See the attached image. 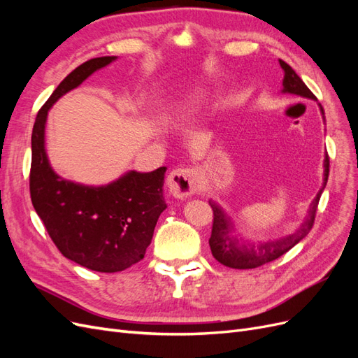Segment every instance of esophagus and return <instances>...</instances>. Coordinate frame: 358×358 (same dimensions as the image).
Segmentation results:
<instances>
[{
  "label": "esophagus",
  "mask_w": 358,
  "mask_h": 358,
  "mask_svg": "<svg viewBox=\"0 0 358 358\" xmlns=\"http://www.w3.org/2000/svg\"><path fill=\"white\" fill-rule=\"evenodd\" d=\"M199 173L196 169H176L167 178L169 191L176 199H187L197 191Z\"/></svg>",
  "instance_id": "obj_1"
}]
</instances>
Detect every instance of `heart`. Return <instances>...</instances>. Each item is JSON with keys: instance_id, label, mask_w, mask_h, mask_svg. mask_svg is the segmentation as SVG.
I'll return each mask as SVG.
<instances>
[{"instance_id": "obj_1", "label": "heart", "mask_w": 358, "mask_h": 358, "mask_svg": "<svg viewBox=\"0 0 358 358\" xmlns=\"http://www.w3.org/2000/svg\"><path fill=\"white\" fill-rule=\"evenodd\" d=\"M196 103H197V100H189V101H187L185 104L178 106V107H173V109H170V112L167 113V116H169V117H180V116H185V115H188V113L194 109V106H196Z\"/></svg>"}]
</instances>
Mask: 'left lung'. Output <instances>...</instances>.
Segmentation results:
<instances>
[{
    "mask_svg": "<svg viewBox=\"0 0 358 358\" xmlns=\"http://www.w3.org/2000/svg\"><path fill=\"white\" fill-rule=\"evenodd\" d=\"M280 69L284 70V80H282V94H292V95H299L303 96V99H309V100H315V95H313L308 86L305 85L297 73L292 70L287 62L282 59H279ZM320 106V110L322 115V121H326L324 117V109L322 106ZM329 155L326 154L324 157V179H322V187L318 191L315 199L312 200L309 210L305 221L300 224L299 229L291 233L288 236L279 237V239L273 241H267V242H242V239H237V236H234L236 229H234V221L230 218L227 212L221 208V206L209 200L210 208L213 210V225H212V234L209 239L210 245V251L215 259L227 267L231 268H255L263 266L266 263L273 262V259L279 258L280 255H284L288 252L292 246H296L301 239H305L308 233L310 231L313 221H315V213L318 208V201L321 194L327 185V179H329Z\"/></svg>",
    "mask_w": 358,
    "mask_h": 358,
    "instance_id": "left-lung-1",
    "label": "left lung"
}]
</instances>
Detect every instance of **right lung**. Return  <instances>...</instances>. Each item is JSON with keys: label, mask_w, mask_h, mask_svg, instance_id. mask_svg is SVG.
<instances>
[{"label": "right lung", "mask_w": 358, "mask_h": 358, "mask_svg": "<svg viewBox=\"0 0 358 358\" xmlns=\"http://www.w3.org/2000/svg\"><path fill=\"white\" fill-rule=\"evenodd\" d=\"M117 57H101L74 69L37 113L31 136V201L59 252L90 270L115 273L138 263L167 204L166 167L129 170L107 185H83L52 169L45 142L48 113L62 95Z\"/></svg>", "instance_id": "1"}]
</instances>
